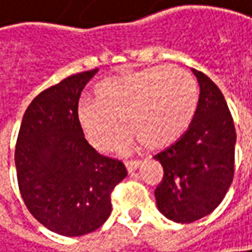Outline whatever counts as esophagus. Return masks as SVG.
<instances>
[{
  "label": "esophagus",
  "mask_w": 252,
  "mask_h": 252,
  "mask_svg": "<svg viewBox=\"0 0 252 252\" xmlns=\"http://www.w3.org/2000/svg\"><path fill=\"white\" fill-rule=\"evenodd\" d=\"M141 165V161H126V168L128 172H132L135 171Z\"/></svg>",
  "instance_id": "34e87169"
}]
</instances>
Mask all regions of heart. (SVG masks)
I'll return each mask as SVG.
<instances>
[{"label":"heart","mask_w":252,"mask_h":252,"mask_svg":"<svg viewBox=\"0 0 252 252\" xmlns=\"http://www.w3.org/2000/svg\"><path fill=\"white\" fill-rule=\"evenodd\" d=\"M96 98H81L77 123L88 142L99 151L110 148L126 126L118 150L128 153L144 142L159 148L180 138L197 110L198 90L192 75L178 67L156 65L105 78Z\"/></svg>","instance_id":"obj_1"}]
</instances>
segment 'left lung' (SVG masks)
I'll return each mask as SVG.
<instances>
[{
    "mask_svg": "<svg viewBox=\"0 0 252 252\" xmlns=\"http://www.w3.org/2000/svg\"><path fill=\"white\" fill-rule=\"evenodd\" d=\"M200 85L197 110L188 129L158 153L164 168L157 187L159 213L174 222H192L211 214L234 177L237 134L227 101L205 74L191 69Z\"/></svg>",
    "mask_w": 252,
    "mask_h": 252,
    "instance_id": "left-lung-1",
    "label": "left lung"
}]
</instances>
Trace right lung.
Here are the masks:
<instances>
[{"mask_svg":"<svg viewBox=\"0 0 252 252\" xmlns=\"http://www.w3.org/2000/svg\"><path fill=\"white\" fill-rule=\"evenodd\" d=\"M98 68L42 91L24 114L15 145L18 187L28 211L52 232L80 237L111 214V192L126 177L121 161L99 156L77 123V104Z\"/></svg>","mask_w":252,"mask_h":252,"instance_id":"right-lung-1","label":"right lung"}]
</instances>
